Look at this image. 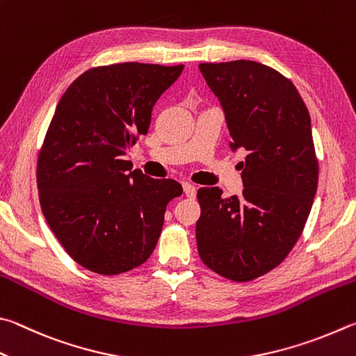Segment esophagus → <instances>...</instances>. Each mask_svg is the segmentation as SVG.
<instances>
[{"label": "esophagus", "mask_w": 356, "mask_h": 356, "mask_svg": "<svg viewBox=\"0 0 356 356\" xmlns=\"http://www.w3.org/2000/svg\"><path fill=\"white\" fill-rule=\"evenodd\" d=\"M183 189H184V194H186V197L194 198V197L197 195V189H195V186H194V184H191V183H184V184H183Z\"/></svg>", "instance_id": "1"}]
</instances>
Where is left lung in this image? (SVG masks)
<instances>
[{
  "label": "left lung",
  "instance_id": "8db88e82",
  "mask_svg": "<svg viewBox=\"0 0 356 356\" xmlns=\"http://www.w3.org/2000/svg\"><path fill=\"white\" fill-rule=\"evenodd\" d=\"M225 112L232 148H244L242 197L197 192L198 254L211 270L245 283L288 257L308 220L319 179L309 112L282 73L254 60L198 65Z\"/></svg>",
  "mask_w": 356,
  "mask_h": 356
}]
</instances>
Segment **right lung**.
I'll return each instance as SVG.
<instances>
[{"mask_svg":"<svg viewBox=\"0 0 356 356\" xmlns=\"http://www.w3.org/2000/svg\"><path fill=\"white\" fill-rule=\"evenodd\" d=\"M183 68L93 67L56 106L37 158L39 200L59 244L87 270L118 275L145 263L168 202L183 194L175 179L149 178L123 159L148 133L154 103Z\"/></svg>","mask_w":356,"mask_h":356,"instance_id":"1","label":"right lung"}]
</instances>
